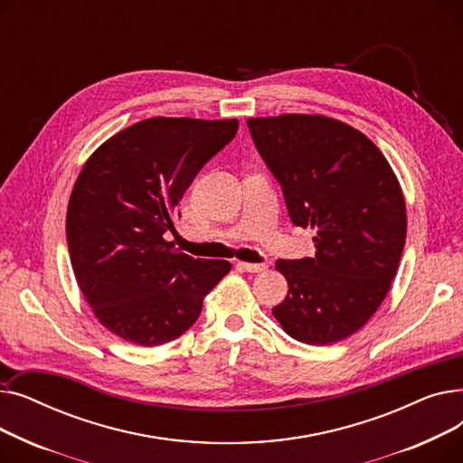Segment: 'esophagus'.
Returning <instances> with one entry per match:
<instances>
[{
    "mask_svg": "<svg viewBox=\"0 0 463 463\" xmlns=\"http://www.w3.org/2000/svg\"><path fill=\"white\" fill-rule=\"evenodd\" d=\"M238 269L244 270V272H251V274H259V272H264L266 269H269V264L264 262H238Z\"/></svg>",
    "mask_w": 463,
    "mask_h": 463,
    "instance_id": "obj_1",
    "label": "esophagus"
}]
</instances>
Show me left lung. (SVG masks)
<instances>
[{
	"instance_id": "left-lung-1",
	"label": "left lung",
	"mask_w": 463,
	"mask_h": 463,
	"mask_svg": "<svg viewBox=\"0 0 463 463\" xmlns=\"http://www.w3.org/2000/svg\"><path fill=\"white\" fill-rule=\"evenodd\" d=\"M248 128L293 223L315 231V257L276 260L288 293L274 317L302 344L342 342L373 317L398 272L407 232L400 182L345 121L279 114L250 118Z\"/></svg>"
}]
</instances>
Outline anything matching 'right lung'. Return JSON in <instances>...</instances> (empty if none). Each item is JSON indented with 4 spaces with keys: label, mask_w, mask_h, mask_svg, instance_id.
I'll return each mask as SVG.
<instances>
[{
    "label": "right lung",
    "mask_w": 463,
    "mask_h": 463,
    "mask_svg": "<svg viewBox=\"0 0 463 463\" xmlns=\"http://www.w3.org/2000/svg\"><path fill=\"white\" fill-rule=\"evenodd\" d=\"M238 119L148 118L105 140L72 185L67 246L77 283L107 330L140 347L173 342L199 319L229 260L193 259L165 240L193 178Z\"/></svg>",
    "instance_id": "obj_1"
}]
</instances>
